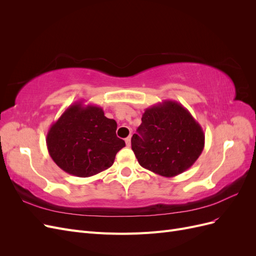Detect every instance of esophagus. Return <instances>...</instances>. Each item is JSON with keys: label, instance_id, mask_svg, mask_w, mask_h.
<instances>
[{"label": "esophagus", "instance_id": "obj_1", "mask_svg": "<svg viewBox=\"0 0 256 256\" xmlns=\"http://www.w3.org/2000/svg\"><path fill=\"white\" fill-rule=\"evenodd\" d=\"M125 142H126V145H127V146H130V145H131V136H129L128 138H126Z\"/></svg>", "mask_w": 256, "mask_h": 256}]
</instances>
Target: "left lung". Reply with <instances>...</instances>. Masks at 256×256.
Listing matches in <instances>:
<instances>
[{"label": "left lung", "instance_id": "left-lung-1", "mask_svg": "<svg viewBox=\"0 0 256 256\" xmlns=\"http://www.w3.org/2000/svg\"><path fill=\"white\" fill-rule=\"evenodd\" d=\"M131 148L146 170L164 177L187 171L202 154L205 134L186 108L172 100L147 108Z\"/></svg>", "mask_w": 256, "mask_h": 256}]
</instances>
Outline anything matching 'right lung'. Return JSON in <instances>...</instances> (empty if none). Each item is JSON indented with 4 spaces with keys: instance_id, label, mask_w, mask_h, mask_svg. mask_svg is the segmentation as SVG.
<instances>
[{
    "instance_id": "obj_1",
    "label": "right lung",
    "mask_w": 256,
    "mask_h": 256,
    "mask_svg": "<svg viewBox=\"0 0 256 256\" xmlns=\"http://www.w3.org/2000/svg\"><path fill=\"white\" fill-rule=\"evenodd\" d=\"M118 124L98 106L76 102L52 124L47 134L51 158L63 171L90 177L109 168L125 142L116 136Z\"/></svg>"
}]
</instances>
